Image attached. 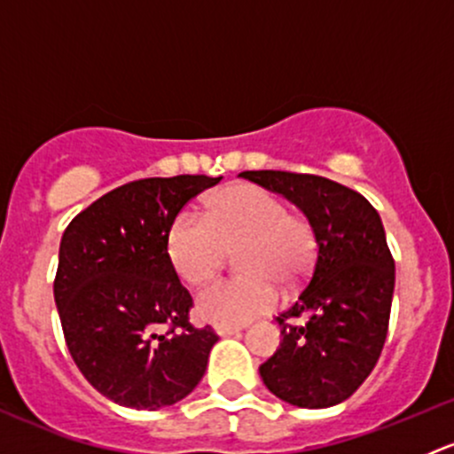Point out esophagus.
Masks as SVG:
<instances>
[{
  "instance_id": "esophagus-1",
  "label": "esophagus",
  "mask_w": 454,
  "mask_h": 454,
  "mask_svg": "<svg viewBox=\"0 0 454 454\" xmlns=\"http://www.w3.org/2000/svg\"><path fill=\"white\" fill-rule=\"evenodd\" d=\"M244 327H239V325H217L215 327V332H217V336H232V333L241 332Z\"/></svg>"
}]
</instances>
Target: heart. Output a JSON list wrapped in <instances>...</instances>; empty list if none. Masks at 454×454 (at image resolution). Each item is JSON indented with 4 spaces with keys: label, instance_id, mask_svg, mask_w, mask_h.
<instances>
[{
    "label": "heart",
    "instance_id": "b5f03b06",
    "mask_svg": "<svg viewBox=\"0 0 454 454\" xmlns=\"http://www.w3.org/2000/svg\"><path fill=\"white\" fill-rule=\"evenodd\" d=\"M237 253L241 277L213 283L198 296L200 318L217 325H244L274 308L277 287L292 290L309 277L318 253L314 223L287 210L272 191L232 184L210 198L206 219L184 210L173 219L167 254L177 277L204 286Z\"/></svg>",
    "mask_w": 454,
    "mask_h": 454
}]
</instances>
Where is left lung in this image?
<instances>
[{
  "label": "left lung",
  "mask_w": 454,
  "mask_h": 454,
  "mask_svg": "<svg viewBox=\"0 0 454 454\" xmlns=\"http://www.w3.org/2000/svg\"><path fill=\"white\" fill-rule=\"evenodd\" d=\"M241 177L294 201L318 237L308 286L277 316L283 340L259 367L263 384L301 409L340 404L367 380L387 340L395 261L382 219L358 191L327 177L292 171Z\"/></svg>",
  "instance_id": "8db88e82"
}]
</instances>
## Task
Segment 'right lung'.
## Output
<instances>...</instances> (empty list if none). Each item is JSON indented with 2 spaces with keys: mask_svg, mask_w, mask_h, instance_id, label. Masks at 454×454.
Returning <instances> with one entry per match:
<instances>
[{
  "mask_svg": "<svg viewBox=\"0 0 454 454\" xmlns=\"http://www.w3.org/2000/svg\"><path fill=\"white\" fill-rule=\"evenodd\" d=\"M222 177H145L109 191L66 228L54 301L72 360L112 402L155 411L200 384L217 333L193 327L167 254L173 219Z\"/></svg>",
  "mask_w": 454,
  "mask_h": 454,
  "instance_id": "1",
  "label": "right lung"
}]
</instances>
